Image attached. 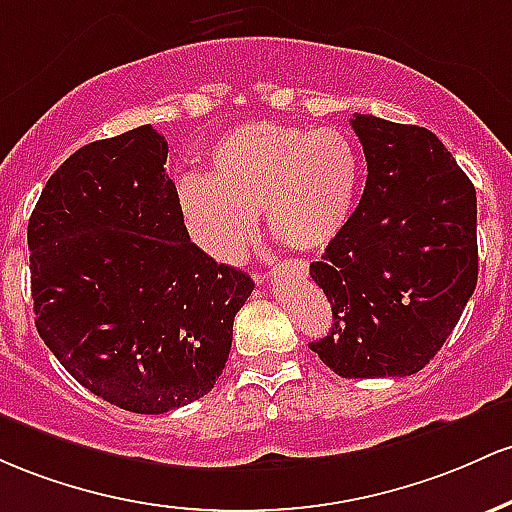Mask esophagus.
Returning a JSON list of instances; mask_svg holds the SVG:
<instances>
[{
  "instance_id": "obj_1",
  "label": "esophagus",
  "mask_w": 512,
  "mask_h": 512,
  "mask_svg": "<svg viewBox=\"0 0 512 512\" xmlns=\"http://www.w3.org/2000/svg\"><path fill=\"white\" fill-rule=\"evenodd\" d=\"M256 280L258 283H266V275H256Z\"/></svg>"
}]
</instances>
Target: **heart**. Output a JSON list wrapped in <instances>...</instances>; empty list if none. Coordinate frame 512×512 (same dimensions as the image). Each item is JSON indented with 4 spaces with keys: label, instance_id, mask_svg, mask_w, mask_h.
Masks as SVG:
<instances>
[{
    "label": "heart",
    "instance_id": "heart-1",
    "mask_svg": "<svg viewBox=\"0 0 512 512\" xmlns=\"http://www.w3.org/2000/svg\"><path fill=\"white\" fill-rule=\"evenodd\" d=\"M360 186V157L341 130L254 123L232 130L210 152V174L179 183L183 220L195 244L237 263L268 232L295 251H319L348 225Z\"/></svg>",
    "mask_w": 512,
    "mask_h": 512
}]
</instances>
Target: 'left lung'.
<instances>
[{"instance_id": "1", "label": "left lung", "mask_w": 512, "mask_h": 512, "mask_svg": "<svg viewBox=\"0 0 512 512\" xmlns=\"http://www.w3.org/2000/svg\"><path fill=\"white\" fill-rule=\"evenodd\" d=\"M350 125L367 183L309 266L333 314L309 348L348 380L406 377L435 358L476 287V191L430 130L365 113Z\"/></svg>"}]
</instances>
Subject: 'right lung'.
<instances>
[{
	"label": "right lung",
	"mask_w": 512,
	"mask_h": 512,
	"mask_svg": "<svg viewBox=\"0 0 512 512\" xmlns=\"http://www.w3.org/2000/svg\"><path fill=\"white\" fill-rule=\"evenodd\" d=\"M166 154L152 125L84 145L28 220L40 338L82 387L132 413L215 387L254 290L188 237Z\"/></svg>",
	"instance_id": "obj_1"
}]
</instances>
